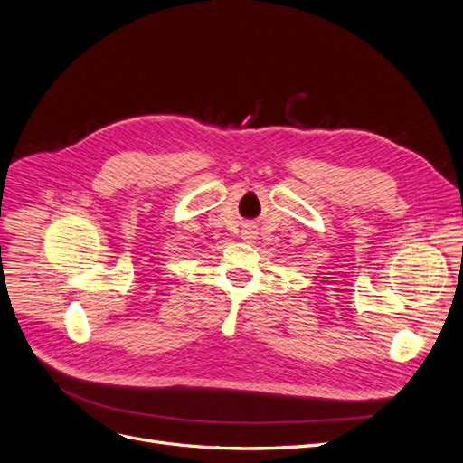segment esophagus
I'll use <instances>...</instances> for the list:
<instances>
[{
  "label": "esophagus",
  "mask_w": 463,
  "mask_h": 463,
  "mask_svg": "<svg viewBox=\"0 0 463 463\" xmlns=\"http://www.w3.org/2000/svg\"><path fill=\"white\" fill-rule=\"evenodd\" d=\"M254 237H256V232H252V230H242V239L250 241V239H254Z\"/></svg>",
  "instance_id": "esophagus-1"
}]
</instances>
